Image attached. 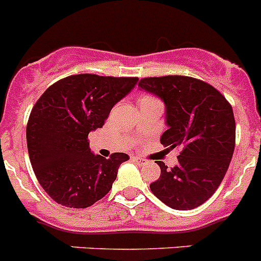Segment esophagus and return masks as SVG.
I'll list each match as a JSON object with an SVG mask.
<instances>
[{"label":"esophagus","mask_w":261,"mask_h":261,"mask_svg":"<svg viewBox=\"0 0 261 261\" xmlns=\"http://www.w3.org/2000/svg\"><path fill=\"white\" fill-rule=\"evenodd\" d=\"M132 159L135 160V162H136V163L138 164V166H145V164L147 163L146 160H145V159H142V158H138V156H132Z\"/></svg>","instance_id":"1"}]
</instances>
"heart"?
Segmentation results:
<instances>
[{
  "mask_svg": "<svg viewBox=\"0 0 261 261\" xmlns=\"http://www.w3.org/2000/svg\"><path fill=\"white\" fill-rule=\"evenodd\" d=\"M146 98H149V97H146ZM146 98H143V99H146Z\"/></svg>",
  "mask_w": 261,
  "mask_h": 261,
  "instance_id": "obj_1",
  "label": "heart"
}]
</instances>
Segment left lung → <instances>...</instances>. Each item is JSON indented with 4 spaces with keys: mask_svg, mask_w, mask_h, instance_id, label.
I'll return each instance as SVG.
<instances>
[{
    "mask_svg": "<svg viewBox=\"0 0 261 261\" xmlns=\"http://www.w3.org/2000/svg\"><path fill=\"white\" fill-rule=\"evenodd\" d=\"M140 90L156 95L166 106V132L160 142L180 146L173 168L163 162L152 194L173 210H193L214 194L223 181L234 151L233 109L219 90L188 76L146 77Z\"/></svg>",
    "mask_w": 261,
    "mask_h": 261,
    "instance_id": "1",
    "label": "left lung"
}]
</instances>
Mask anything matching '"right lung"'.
Here are the masks:
<instances>
[{"mask_svg": "<svg viewBox=\"0 0 261 261\" xmlns=\"http://www.w3.org/2000/svg\"><path fill=\"white\" fill-rule=\"evenodd\" d=\"M137 81L90 73L68 76L36 102L27 124L28 154L38 182L53 200L68 208H87L109 193L129 156L95 155L88 135L102 128L112 107Z\"/></svg>", "mask_w": 261, "mask_h": 261, "instance_id": "obj_1", "label": "right lung"}]
</instances>
